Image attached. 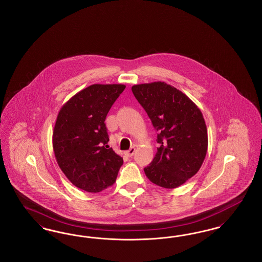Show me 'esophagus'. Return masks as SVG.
<instances>
[{"label":"esophagus","mask_w":262,"mask_h":262,"mask_svg":"<svg viewBox=\"0 0 262 262\" xmlns=\"http://www.w3.org/2000/svg\"><path fill=\"white\" fill-rule=\"evenodd\" d=\"M125 153H126V155H127L128 157H132V156L136 153V147H135V146H133L130 149L128 150V151H126Z\"/></svg>","instance_id":"esophagus-1"}]
</instances>
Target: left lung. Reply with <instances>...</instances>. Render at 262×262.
<instances>
[{"label": "left lung", "instance_id": "8db88e82", "mask_svg": "<svg viewBox=\"0 0 262 262\" xmlns=\"http://www.w3.org/2000/svg\"><path fill=\"white\" fill-rule=\"evenodd\" d=\"M133 93L158 132L157 153L144 173L153 184L174 188L193 177L205 159L208 137L200 108L164 81L136 84Z\"/></svg>", "mask_w": 262, "mask_h": 262}]
</instances>
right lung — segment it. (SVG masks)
<instances>
[{
  "instance_id": "add662e5",
  "label": "right lung",
  "mask_w": 262,
  "mask_h": 262,
  "mask_svg": "<svg viewBox=\"0 0 262 262\" xmlns=\"http://www.w3.org/2000/svg\"><path fill=\"white\" fill-rule=\"evenodd\" d=\"M124 84H92L60 109L53 149L62 173L78 188L100 192L116 182L123 158L108 145L106 116Z\"/></svg>"
}]
</instances>
